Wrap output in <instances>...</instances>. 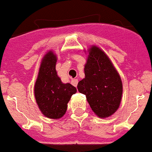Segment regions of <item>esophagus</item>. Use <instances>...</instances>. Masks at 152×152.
Here are the masks:
<instances>
[{"label":"esophagus","mask_w":152,"mask_h":152,"mask_svg":"<svg viewBox=\"0 0 152 152\" xmlns=\"http://www.w3.org/2000/svg\"><path fill=\"white\" fill-rule=\"evenodd\" d=\"M71 83L73 85L74 87H76V86H77V84H78V80H76V79H74V80H72V81H71Z\"/></svg>","instance_id":"34e87169"}]
</instances>
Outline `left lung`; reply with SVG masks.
Here are the masks:
<instances>
[{"instance_id":"obj_1","label":"left lung","mask_w":152,"mask_h":152,"mask_svg":"<svg viewBox=\"0 0 152 152\" xmlns=\"http://www.w3.org/2000/svg\"><path fill=\"white\" fill-rule=\"evenodd\" d=\"M85 65V78L77 85L86 95L91 109L101 118L112 115L118 109L123 94V83L108 57L99 48L90 49Z\"/></svg>"}]
</instances>
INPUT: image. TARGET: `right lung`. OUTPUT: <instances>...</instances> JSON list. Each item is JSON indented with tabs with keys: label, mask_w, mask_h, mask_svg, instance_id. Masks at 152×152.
Masks as SVG:
<instances>
[{
	"label": "right lung",
	"mask_w": 152,
	"mask_h": 152,
	"mask_svg": "<svg viewBox=\"0 0 152 152\" xmlns=\"http://www.w3.org/2000/svg\"><path fill=\"white\" fill-rule=\"evenodd\" d=\"M57 58L49 51L41 61L34 94L39 108L50 119H59L67 110V104L76 88L70 83H63L57 75Z\"/></svg>",
	"instance_id": "1"
}]
</instances>
